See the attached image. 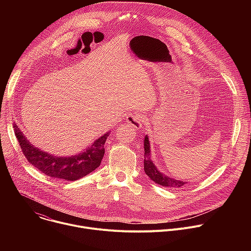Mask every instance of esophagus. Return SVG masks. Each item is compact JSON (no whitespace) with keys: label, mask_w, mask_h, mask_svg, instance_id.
I'll return each instance as SVG.
<instances>
[{"label":"esophagus","mask_w":251,"mask_h":251,"mask_svg":"<svg viewBox=\"0 0 251 251\" xmlns=\"http://www.w3.org/2000/svg\"><path fill=\"white\" fill-rule=\"evenodd\" d=\"M127 123L129 125H131L132 127L136 128V129H142L144 127V122L145 119L142 115H138V114H130L127 116Z\"/></svg>","instance_id":"obj_1"}]
</instances>
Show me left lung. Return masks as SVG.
<instances>
[{
	"label": "left lung",
	"instance_id": "left-lung-1",
	"mask_svg": "<svg viewBox=\"0 0 251 251\" xmlns=\"http://www.w3.org/2000/svg\"><path fill=\"white\" fill-rule=\"evenodd\" d=\"M144 171L147 176H149L151 180L154 181L156 184L168 188H181L187 183L180 180H176V178L171 177L170 176H167L166 174L160 172V170L156 167L151 159L150 141L148 135H146L144 138Z\"/></svg>",
	"mask_w": 251,
	"mask_h": 251
}]
</instances>
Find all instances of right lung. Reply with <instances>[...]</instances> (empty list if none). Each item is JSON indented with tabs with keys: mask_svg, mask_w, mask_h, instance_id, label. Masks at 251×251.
Returning <instances> with one entry per match:
<instances>
[{
	"mask_svg": "<svg viewBox=\"0 0 251 251\" xmlns=\"http://www.w3.org/2000/svg\"><path fill=\"white\" fill-rule=\"evenodd\" d=\"M14 129L21 149L28 163L50 177L66 181H76L100 166L105 152V141L111 132L103 134L80 153L59 157L33 146L16 124Z\"/></svg>",
	"mask_w": 251,
	"mask_h": 251,
	"instance_id": "right-lung-1",
	"label": "right lung"
}]
</instances>
